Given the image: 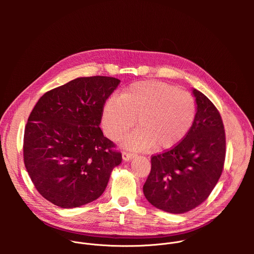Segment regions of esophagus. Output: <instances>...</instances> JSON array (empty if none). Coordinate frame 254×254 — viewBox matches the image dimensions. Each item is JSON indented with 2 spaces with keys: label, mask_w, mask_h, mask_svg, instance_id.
Listing matches in <instances>:
<instances>
[{
  "label": "esophagus",
  "mask_w": 254,
  "mask_h": 254,
  "mask_svg": "<svg viewBox=\"0 0 254 254\" xmlns=\"http://www.w3.org/2000/svg\"><path fill=\"white\" fill-rule=\"evenodd\" d=\"M133 157H134V154L131 153V152H128V151H124L123 152V159H124V161H129Z\"/></svg>",
  "instance_id": "1"
}]
</instances>
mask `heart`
Listing matches in <instances>:
<instances>
[{"mask_svg": "<svg viewBox=\"0 0 254 254\" xmlns=\"http://www.w3.org/2000/svg\"><path fill=\"white\" fill-rule=\"evenodd\" d=\"M195 117L196 102L189 92L151 80L133 83L121 97L107 99L101 123L108 137L120 140L136 122L138 127L127 136L126 146L137 150L154 146L163 150L185 137Z\"/></svg>", "mask_w": 254, "mask_h": 254, "instance_id": "b5f03b06", "label": "heart"}]
</instances>
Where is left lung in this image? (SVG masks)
I'll return each instance as SVG.
<instances>
[{"label": "left lung", "mask_w": 254, "mask_h": 254, "mask_svg": "<svg viewBox=\"0 0 254 254\" xmlns=\"http://www.w3.org/2000/svg\"><path fill=\"white\" fill-rule=\"evenodd\" d=\"M197 113L185 135L172 149L151 158L152 168L142 190L158 209L181 214L203 203L222 174L226 137L221 116L197 89Z\"/></svg>", "instance_id": "left-lung-1"}]
</instances>
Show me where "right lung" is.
Returning <instances> with one entry per match:
<instances>
[{"label":"right lung","instance_id":"obj_1","mask_svg":"<svg viewBox=\"0 0 254 254\" xmlns=\"http://www.w3.org/2000/svg\"><path fill=\"white\" fill-rule=\"evenodd\" d=\"M121 80L79 77L44 93L29 116L23 156L37 191L61 208L96 200L122 163L99 127L102 108Z\"/></svg>","mask_w":254,"mask_h":254}]
</instances>
